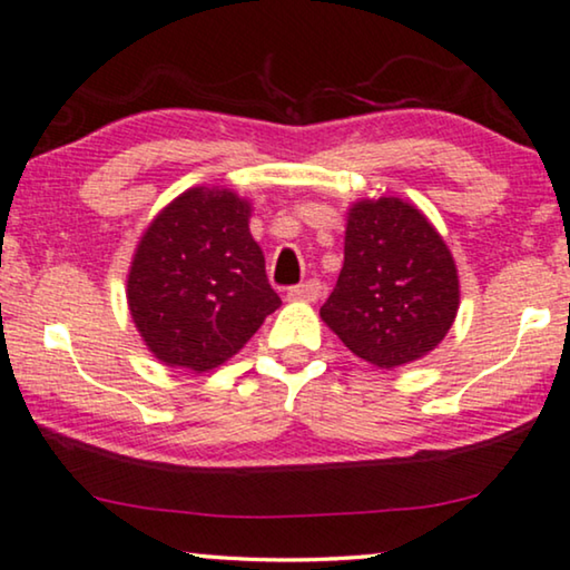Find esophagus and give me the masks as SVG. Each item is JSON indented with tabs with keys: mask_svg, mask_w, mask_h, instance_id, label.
Returning a JSON list of instances; mask_svg holds the SVG:
<instances>
[{
	"mask_svg": "<svg viewBox=\"0 0 570 570\" xmlns=\"http://www.w3.org/2000/svg\"><path fill=\"white\" fill-rule=\"evenodd\" d=\"M323 294V284L317 282V278H309V282H304L299 286H292L288 288V299H302V302H315L317 296Z\"/></svg>",
	"mask_w": 570,
	"mask_h": 570,
	"instance_id": "1",
	"label": "esophagus"
}]
</instances>
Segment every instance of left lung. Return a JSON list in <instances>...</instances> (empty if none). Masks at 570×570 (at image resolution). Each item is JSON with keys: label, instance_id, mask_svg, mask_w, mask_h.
Instances as JSON below:
<instances>
[{"label": "left lung", "instance_id": "left-lung-1", "mask_svg": "<svg viewBox=\"0 0 570 570\" xmlns=\"http://www.w3.org/2000/svg\"><path fill=\"white\" fill-rule=\"evenodd\" d=\"M460 307V278L444 239L400 198L348 212L338 284L320 307L327 327L364 362L395 368L444 341Z\"/></svg>", "mask_w": 570, "mask_h": 570}]
</instances>
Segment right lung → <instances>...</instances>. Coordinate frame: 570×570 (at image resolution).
Masks as SVG:
<instances>
[{
    "label": "right lung",
    "mask_w": 570,
    "mask_h": 570,
    "mask_svg": "<svg viewBox=\"0 0 570 570\" xmlns=\"http://www.w3.org/2000/svg\"><path fill=\"white\" fill-rule=\"evenodd\" d=\"M247 219L250 204L232 190L190 188L144 232L126 294L136 331L163 364H224L282 304Z\"/></svg>",
    "instance_id": "1"
}]
</instances>
